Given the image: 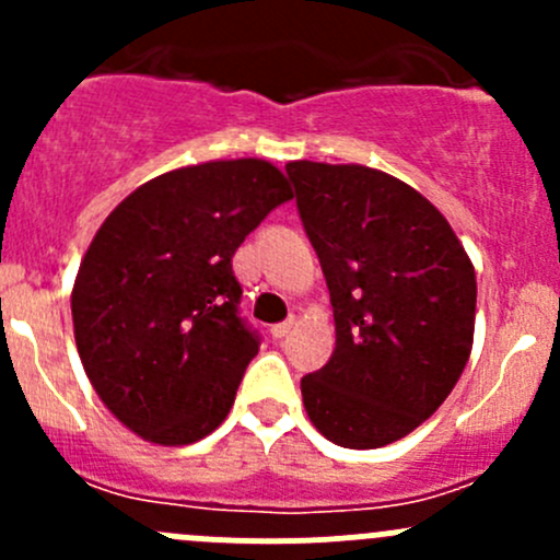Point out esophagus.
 <instances>
[{
    "instance_id": "obj_1",
    "label": "esophagus",
    "mask_w": 560,
    "mask_h": 560,
    "mask_svg": "<svg viewBox=\"0 0 560 560\" xmlns=\"http://www.w3.org/2000/svg\"><path fill=\"white\" fill-rule=\"evenodd\" d=\"M290 330H292V319H287V322H279V325L270 327V336H273V338H284Z\"/></svg>"
}]
</instances>
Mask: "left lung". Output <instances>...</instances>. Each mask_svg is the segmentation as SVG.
Here are the masks:
<instances>
[{
	"label": "left lung",
	"instance_id": "8db88e82",
	"mask_svg": "<svg viewBox=\"0 0 560 560\" xmlns=\"http://www.w3.org/2000/svg\"><path fill=\"white\" fill-rule=\"evenodd\" d=\"M298 211L319 257L336 349L301 380L327 442L376 450L444 404L474 343L477 276L444 213L365 165L290 162Z\"/></svg>",
	"mask_w": 560,
	"mask_h": 560
}]
</instances>
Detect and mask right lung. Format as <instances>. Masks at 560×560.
Here are the masks:
<instances>
[{
  "instance_id": "1",
  "label": "right lung",
  "mask_w": 560,
  "mask_h": 560,
  "mask_svg": "<svg viewBox=\"0 0 560 560\" xmlns=\"http://www.w3.org/2000/svg\"><path fill=\"white\" fill-rule=\"evenodd\" d=\"M287 200L270 162H200L138 186L89 244L72 284L75 347L100 400L143 442H200L233 409L259 352L233 254Z\"/></svg>"
}]
</instances>
